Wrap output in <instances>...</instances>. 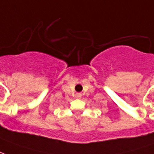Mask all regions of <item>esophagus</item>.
Segmentation results:
<instances>
[{
	"label": "esophagus",
	"mask_w": 154,
	"mask_h": 154,
	"mask_svg": "<svg viewBox=\"0 0 154 154\" xmlns=\"http://www.w3.org/2000/svg\"><path fill=\"white\" fill-rule=\"evenodd\" d=\"M80 97H81V94L77 93V94H76V98H80Z\"/></svg>",
	"instance_id": "obj_1"
}]
</instances>
